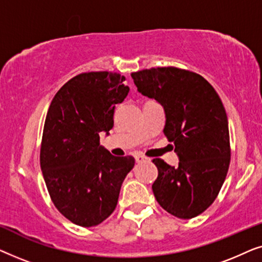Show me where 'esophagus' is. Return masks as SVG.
I'll list each match as a JSON object with an SVG mask.
<instances>
[{
	"mask_svg": "<svg viewBox=\"0 0 262 262\" xmlns=\"http://www.w3.org/2000/svg\"><path fill=\"white\" fill-rule=\"evenodd\" d=\"M135 157H136V161H137V163H142V162H144V161L148 160L145 156H143V155H136Z\"/></svg>",
	"mask_w": 262,
	"mask_h": 262,
	"instance_id": "obj_1",
	"label": "esophagus"
}]
</instances>
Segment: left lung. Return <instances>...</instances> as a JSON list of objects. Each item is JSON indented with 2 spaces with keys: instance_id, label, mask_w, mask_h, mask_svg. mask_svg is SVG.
Segmentation results:
<instances>
[{
  "instance_id": "left-lung-1",
  "label": "left lung",
  "mask_w": 262,
  "mask_h": 262,
  "mask_svg": "<svg viewBox=\"0 0 262 262\" xmlns=\"http://www.w3.org/2000/svg\"><path fill=\"white\" fill-rule=\"evenodd\" d=\"M131 77L142 95L163 107V132L175 145L179 166L152 162L157 203L167 212L188 220L214 202L230 164L228 117L220 96L200 75L178 68H152Z\"/></svg>"
}]
</instances>
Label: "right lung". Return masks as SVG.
Segmentation results:
<instances>
[{
	"instance_id": "right-lung-1",
	"label": "right lung",
	"mask_w": 262,
	"mask_h": 262,
	"mask_svg": "<svg viewBox=\"0 0 262 262\" xmlns=\"http://www.w3.org/2000/svg\"><path fill=\"white\" fill-rule=\"evenodd\" d=\"M117 73H84L57 92L46 114L40 167L53 204L81 227H94L116 209L121 184L135 166L100 145L110 135L117 103L130 88Z\"/></svg>"
}]
</instances>
